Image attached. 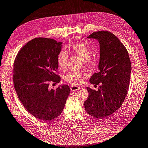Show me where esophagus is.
Masks as SVG:
<instances>
[{"mask_svg": "<svg viewBox=\"0 0 148 148\" xmlns=\"http://www.w3.org/2000/svg\"><path fill=\"white\" fill-rule=\"evenodd\" d=\"M79 87L78 86H73L71 87V91H77L79 90Z\"/></svg>", "mask_w": 148, "mask_h": 148, "instance_id": "obj_1", "label": "esophagus"}]
</instances>
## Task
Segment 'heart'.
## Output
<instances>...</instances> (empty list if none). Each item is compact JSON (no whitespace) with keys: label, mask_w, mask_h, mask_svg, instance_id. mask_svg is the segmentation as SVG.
Segmentation results:
<instances>
[{"label":"heart","mask_w":148,"mask_h":148,"mask_svg":"<svg viewBox=\"0 0 148 148\" xmlns=\"http://www.w3.org/2000/svg\"><path fill=\"white\" fill-rule=\"evenodd\" d=\"M70 49L72 53L78 56L85 62H90L92 51L86 44L82 42L73 44L70 46ZM68 58V53L65 50H62L59 52L57 57V64L60 70L64 71L66 69ZM65 79L72 84L78 85L82 83L83 77L81 74L71 71L66 75Z\"/></svg>","instance_id":"1"}]
</instances>
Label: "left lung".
<instances>
[{"mask_svg": "<svg viewBox=\"0 0 148 148\" xmlns=\"http://www.w3.org/2000/svg\"><path fill=\"white\" fill-rule=\"evenodd\" d=\"M88 39L99 42L98 72L92 75L90 82L98 85L97 91L87 87L89 95L84 102L86 112L99 119L106 118L122 106L128 91L131 62L127 49L112 33L101 31L92 33Z\"/></svg>", "mask_w": 148, "mask_h": 148, "instance_id": "1", "label": "left lung"}]
</instances>
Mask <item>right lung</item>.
Instances as JSON below:
<instances>
[{
    "mask_svg": "<svg viewBox=\"0 0 148 148\" xmlns=\"http://www.w3.org/2000/svg\"><path fill=\"white\" fill-rule=\"evenodd\" d=\"M62 42L35 38L18 52L13 65V84L18 97L27 111L42 122L62 113L70 92L68 85L49 88L50 82L59 83L57 57Z\"/></svg>",
    "mask_w": 148,
    "mask_h": 148,
    "instance_id": "right-lung-1",
    "label": "right lung"
}]
</instances>
